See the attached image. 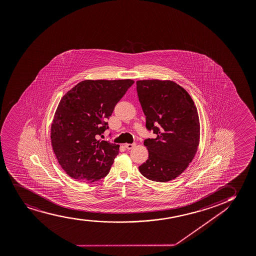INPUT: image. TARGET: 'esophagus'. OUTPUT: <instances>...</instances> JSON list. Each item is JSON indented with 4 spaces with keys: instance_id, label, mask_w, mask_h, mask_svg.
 <instances>
[{
    "instance_id": "1",
    "label": "esophagus",
    "mask_w": 256,
    "mask_h": 256,
    "mask_svg": "<svg viewBox=\"0 0 256 256\" xmlns=\"http://www.w3.org/2000/svg\"><path fill=\"white\" fill-rule=\"evenodd\" d=\"M136 146V144L134 143H132V144H130V143H126V144H125V148H126V149H132L134 146Z\"/></svg>"
}]
</instances>
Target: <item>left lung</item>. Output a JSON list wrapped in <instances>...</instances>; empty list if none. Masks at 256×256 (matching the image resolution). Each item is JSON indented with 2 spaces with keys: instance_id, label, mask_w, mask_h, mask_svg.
I'll list each match as a JSON object with an SVG mask.
<instances>
[{
  "instance_id": "8db88e82",
  "label": "left lung",
  "mask_w": 256,
  "mask_h": 256,
  "mask_svg": "<svg viewBox=\"0 0 256 256\" xmlns=\"http://www.w3.org/2000/svg\"><path fill=\"white\" fill-rule=\"evenodd\" d=\"M136 90L146 128L156 138L144 140L148 158L139 170L144 177L168 182L178 177L196 154L200 125L194 102L184 88L172 81L139 80Z\"/></svg>"
}]
</instances>
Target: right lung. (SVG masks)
<instances>
[{
    "instance_id": "add662e5",
    "label": "right lung",
    "mask_w": 256,
    "mask_h": 256,
    "mask_svg": "<svg viewBox=\"0 0 256 256\" xmlns=\"http://www.w3.org/2000/svg\"><path fill=\"white\" fill-rule=\"evenodd\" d=\"M131 79L84 80L64 96L54 114L50 140L58 163L70 177L92 183L110 172L120 146L98 140Z\"/></svg>"
}]
</instances>
